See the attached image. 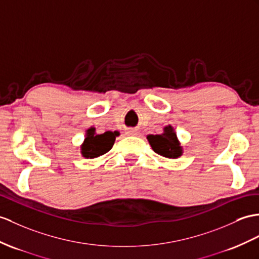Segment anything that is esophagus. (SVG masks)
Masks as SVG:
<instances>
[{
	"mask_svg": "<svg viewBox=\"0 0 259 259\" xmlns=\"http://www.w3.org/2000/svg\"><path fill=\"white\" fill-rule=\"evenodd\" d=\"M138 133H140V132H138L137 128H127V130H126V135H127V136H137Z\"/></svg>",
	"mask_w": 259,
	"mask_h": 259,
	"instance_id": "esophagus-1",
	"label": "esophagus"
}]
</instances>
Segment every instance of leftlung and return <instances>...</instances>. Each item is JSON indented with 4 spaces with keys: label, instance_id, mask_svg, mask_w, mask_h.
I'll use <instances>...</instances> for the list:
<instances>
[{
    "label": "left lung",
    "instance_id": "obj_1",
    "mask_svg": "<svg viewBox=\"0 0 259 259\" xmlns=\"http://www.w3.org/2000/svg\"><path fill=\"white\" fill-rule=\"evenodd\" d=\"M147 140L156 154L166 158L176 159L182 155V147L171 125L163 127V133L159 135H147Z\"/></svg>",
    "mask_w": 259,
    "mask_h": 259
}]
</instances>
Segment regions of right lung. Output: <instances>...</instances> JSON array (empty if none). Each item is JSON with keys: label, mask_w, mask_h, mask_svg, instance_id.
I'll return each mask as SVG.
<instances>
[{"label": "right lung", "mask_w": 259, "mask_h": 259, "mask_svg": "<svg viewBox=\"0 0 259 259\" xmlns=\"http://www.w3.org/2000/svg\"><path fill=\"white\" fill-rule=\"evenodd\" d=\"M118 132H105L103 134H97L96 128L90 127L87 130L84 141L80 146L81 155L84 158H97L104 155L113 147Z\"/></svg>", "instance_id": "obj_1"}]
</instances>
